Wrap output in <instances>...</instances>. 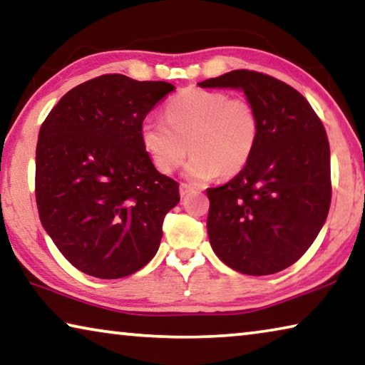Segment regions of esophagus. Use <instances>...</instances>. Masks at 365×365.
<instances>
[{
	"label": "esophagus",
	"mask_w": 365,
	"mask_h": 365,
	"mask_svg": "<svg viewBox=\"0 0 365 365\" xmlns=\"http://www.w3.org/2000/svg\"><path fill=\"white\" fill-rule=\"evenodd\" d=\"M191 190H193V187H191V185H188V183H180V195H182V196L188 195Z\"/></svg>",
	"instance_id": "34e87169"
}]
</instances>
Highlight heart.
<instances>
[{"instance_id":"heart-1","label":"heart","mask_w":365,"mask_h":365,"mask_svg":"<svg viewBox=\"0 0 365 365\" xmlns=\"http://www.w3.org/2000/svg\"><path fill=\"white\" fill-rule=\"evenodd\" d=\"M259 117L243 98L222 91L187 88L168 103L165 119L146 115L140 138L154 168L164 174L175 170L187 158L190 180L206 182L215 175L242 172L259 141Z\"/></svg>"}]
</instances>
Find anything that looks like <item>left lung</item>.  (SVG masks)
Returning a JSON list of instances; mask_svg holds the SVG:
<instances>
[{
  "instance_id": "1",
  "label": "left lung",
  "mask_w": 365,
  "mask_h": 365,
  "mask_svg": "<svg viewBox=\"0 0 365 365\" xmlns=\"http://www.w3.org/2000/svg\"><path fill=\"white\" fill-rule=\"evenodd\" d=\"M197 85L242 90L261 128L246 168L206 190L212 250L246 275L287 269L309 250L329 215L330 146L322 122L294 88L255 71H232Z\"/></svg>"
}]
</instances>
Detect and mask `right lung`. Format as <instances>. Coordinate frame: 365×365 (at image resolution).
<instances>
[{
	"label": "right lung",
	"mask_w": 365,
	"mask_h": 365,
	"mask_svg": "<svg viewBox=\"0 0 365 365\" xmlns=\"http://www.w3.org/2000/svg\"><path fill=\"white\" fill-rule=\"evenodd\" d=\"M168 82L108 73L61 98L43 122L35 158L41 225L73 267L122 279L151 261L178 183L156 170L140 138Z\"/></svg>",
	"instance_id": "1"
}]
</instances>
